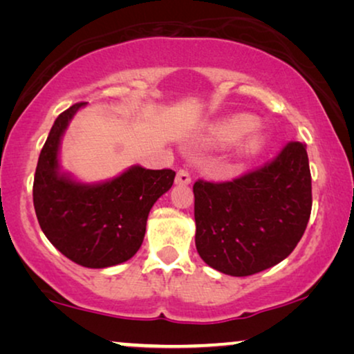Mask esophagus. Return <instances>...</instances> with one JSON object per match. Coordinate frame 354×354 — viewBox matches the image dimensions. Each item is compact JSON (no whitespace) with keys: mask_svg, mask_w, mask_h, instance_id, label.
Returning <instances> with one entry per match:
<instances>
[{"mask_svg":"<svg viewBox=\"0 0 354 354\" xmlns=\"http://www.w3.org/2000/svg\"><path fill=\"white\" fill-rule=\"evenodd\" d=\"M190 182H192L190 172H188L187 169H178L177 176H176V183H177V185H188V183H190Z\"/></svg>","mask_w":354,"mask_h":354,"instance_id":"obj_1","label":"esophagus"}]
</instances>
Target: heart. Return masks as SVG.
I'll list each match as a JSON object with an SVG mask.
<instances>
[{
    "mask_svg": "<svg viewBox=\"0 0 354 354\" xmlns=\"http://www.w3.org/2000/svg\"><path fill=\"white\" fill-rule=\"evenodd\" d=\"M256 119L250 114H239L234 118L224 119L217 122L209 129V142L217 147H229L234 145L250 133L254 129ZM266 145V137L263 133H254L246 140L245 143V153L254 154L263 149Z\"/></svg>",
    "mask_w": 354,
    "mask_h": 354,
    "instance_id": "1",
    "label": "heart"
}]
</instances>
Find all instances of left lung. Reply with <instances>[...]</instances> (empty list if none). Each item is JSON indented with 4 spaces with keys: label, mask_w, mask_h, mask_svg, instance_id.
<instances>
[{
    "label": "left lung",
    "mask_w": 354,
    "mask_h": 354,
    "mask_svg": "<svg viewBox=\"0 0 354 354\" xmlns=\"http://www.w3.org/2000/svg\"><path fill=\"white\" fill-rule=\"evenodd\" d=\"M195 243L212 269L235 277L279 264L306 230L313 207L306 147L288 142L272 161L225 182L198 178Z\"/></svg>",
    "instance_id": "left-lung-1"
}]
</instances>
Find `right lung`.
Returning <instances> with one entry per match:
<instances>
[{
	"mask_svg": "<svg viewBox=\"0 0 354 354\" xmlns=\"http://www.w3.org/2000/svg\"><path fill=\"white\" fill-rule=\"evenodd\" d=\"M59 114L43 145L33 178V206L46 239L66 258L85 268L124 263L143 243L154 203L172 187V169L135 166L101 185H80L57 172L61 135L77 109Z\"/></svg>",
	"mask_w": 354,
	"mask_h": 354,
	"instance_id": "1",
	"label": "right lung"
}]
</instances>
